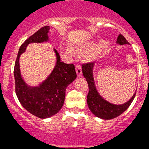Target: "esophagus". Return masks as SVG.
I'll list each match as a JSON object with an SVG mask.
<instances>
[{"mask_svg":"<svg viewBox=\"0 0 149 149\" xmlns=\"http://www.w3.org/2000/svg\"><path fill=\"white\" fill-rule=\"evenodd\" d=\"M76 71H77V76L80 77L82 75V67L80 65H76Z\"/></svg>","mask_w":149,"mask_h":149,"instance_id":"obj_1","label":"esophagus"}]
</instances>
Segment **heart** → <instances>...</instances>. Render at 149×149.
<instances>
[{
	"instance_id": "b5f03b06",
	"label": "heart",
	"mask_w": 149,
	"mask_h": 149,
	"mask_svg": "<svg viewBox=\"0 0 149 149\" xmlns=\"http://www.w3.org/2000/svg\"><path fill=\"white\" fill-rule=\"evenodd\" d=\"M96 45V41H89L86 42H84L83 44L79 45H76L73 47L74 50L79 52H84L88 51V50L92 49L93 48L95 47ZM108 42L103 41L100 43V45H98L97 49V52H102L105 51V50L108 48Z\"/></svg>"
}]
</instances>
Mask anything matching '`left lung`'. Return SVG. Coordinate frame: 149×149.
<instances>
[{
	"mask_svg": "<svg viewBox=\"0 0 149 149\" xmlns=\"http://www.w3.org/2000/svg\"><path fill=\"white\" fill-rule=\"evenodd\" d=\"M117 44L120 45H126V44L129 45V42L126 40V38L122 35H119L117 39ZM93 67H94L93 63H85L82 65L83 74L84 77L86 78L89 86V93L86 98L89 109L94 115L101 119L110 120L117 118L128 108V107L131 105L135 97V93L132 96L128 101L125 104H113L107 101L106 100H104L100 95L97 90L96 88L93 74Z\"/></svg>",
	"mask_w": 149,
	"mask_h": 149,
	"instance_id": "8db88e82",
	"label": "left lung"
}]
</instances>
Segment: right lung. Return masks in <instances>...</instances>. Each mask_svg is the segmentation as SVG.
Masks as SVG:
<instances>
[{
    "mask_svg": "<svg viewBox=\"0 0 149 149\" xmlns=\"http://www.w3.org/2000/svg\"><path fill=\"white\" fill-rule=\"evenodd\" d=\"M49 29V26L42 27L24 41L19 49L14 69L15 92L20 103L29 113L42 119L50 118L60 111L65 100L66 87L77 78L74 65L61 62L60 56L56 49V65L45 81L38 86H30L22 78L20 56L30 43L48 42Z\"/></svg>",
    "mask_w": 149,
    "mask_h": 149,
    "instance_id": "1",
    "label": "right lung"
}]
</instances>
